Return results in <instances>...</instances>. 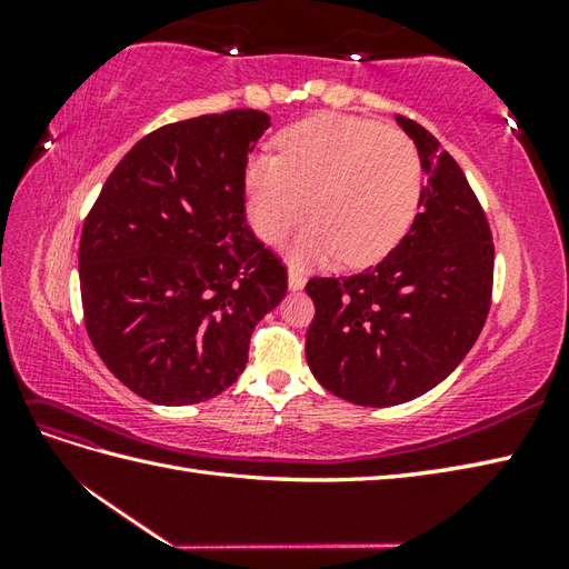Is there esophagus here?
Segmentation results:
<instances>
[{
  "mask_svg": "<svg viewBox=\"0 0 569 569\" xmlns=\"http://www.w3.org/2000/svg\"><path fill=\"white\" fill-rule=\"evenodd\" d=\"M303 286H306V273L291 263L288 266V288H291V291H300Z\"/></svg>",
  "mask_w": 569,
  "mask_h": 569,
  "instance_id": "34e87169",
  "label": "esophagus"
}]
</instances>
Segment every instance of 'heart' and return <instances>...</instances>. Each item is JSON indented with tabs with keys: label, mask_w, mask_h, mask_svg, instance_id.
Here are the masks:
<instances>
[{
	"label": "heart",
	"mask_w": 569,
	"mask_h": 569,
	"mask_svg": "<svg viewBox=\"0 0 569 569\" xmlns=\"http://www.w3.org/2000/svg\"><path fill=\"white\" fill-rule=\"evenodd\" d=\"M249 222L263 241H281L312 210L298 259L369 263L389 253L413 224L426 163L403 131L342 114L293 127L276 156L247 166Z\"/></svg>",
	"instance_id": "1"
}]
</instances>
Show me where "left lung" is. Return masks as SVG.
Instances as JSON below:
<instances>
[{
  "label": "left lung",
  "mask_w": 569,
  "mask_h": 569,
  "mask_svg": "<svg viewBox=\"0 0 569 569\" xmlns=\"http://www.w3.org/2000/svg\"><path fill=\"white\" fill-rule=\"evenodd\" d=\"M426 163L420 212L369 269L312 276L310 371L349 403L386 408L450 377L485 328L493 288L489 220L467 176L430 131L396 114Z\"/></svg>",
  "instance_id": "1"
}]
</instances>
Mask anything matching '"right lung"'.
Listing matches in <instances>:
<instances>
[{"label":"right lung","instance_id":"1","mask_svg":"<svg viewBox=\"0 0 569 569\" xmlns=\"http://www.w3.org/2000/svg\"><path fill=\"white\" fill-rule=\"evenodd\" d=\"M271 124L229 110L166 124L107 178L80 237L84 330L127 389L161 406L222 393L288 269L247 224L249 153Z\"/></svg>","mask_w":569,"mask_h":569}]
</instances>
